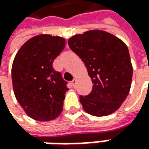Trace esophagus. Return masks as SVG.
<instances>
[{
    "label": "esophagus",
    "mask_w": 149,
    "mask_h": 149,
    "mask_svg": "<svg viewBox=\"0 0 149 149\" xmlns=\"http://www.w3.org/2000/svg\"><path fill=\"white\" fill-rule=\"evenodd\" d=\"M76 84H77V80L76 79H73L72 81V85L73 86V87H76Z\"/></svg>",
    "instance_id": "1"
}]
</instances>
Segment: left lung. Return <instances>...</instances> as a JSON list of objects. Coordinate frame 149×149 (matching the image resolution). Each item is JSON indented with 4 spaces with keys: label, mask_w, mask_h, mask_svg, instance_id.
Wrapping results in <instances>:
<instances>
[{
    "label": "left lung",
    "mask_w": 149,
    "mask_h": 149,
    "mask_svg": "<svg viewBox=\"0 0 149 149\" xmlns=\"http://www.w3.org/2000/svg\"><path fill=\"white\" fill-rule=\"evenodd\" d=\"M69 48L86 65L93 86L80 95L86 112L105 116L120 107L130 92L133 68L126 44L103 30H90L68 39Z\"/></svg>",
    "instance_id": "obj_1"
}]
</instances>
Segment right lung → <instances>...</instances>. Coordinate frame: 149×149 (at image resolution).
<instances>
[{
  "label": "right lung",
  "instance_id": "right-lung-1",
  "mask_svg": "<svg viewBox=\"0 0 149 149\" xmlns=\"http://www.w3.org/2000/svg\"><path fill=\"white\" fill-rule=\"evenodd\" d=\"M64 48L63 38L40 34L25 42L14 59L15 95L25 113L35 120H51L62 112L68 82L54 70L53 63Z\"/></svg>",
  "mask_w": 149,
  "mask_h": 149
}]
</instances>
